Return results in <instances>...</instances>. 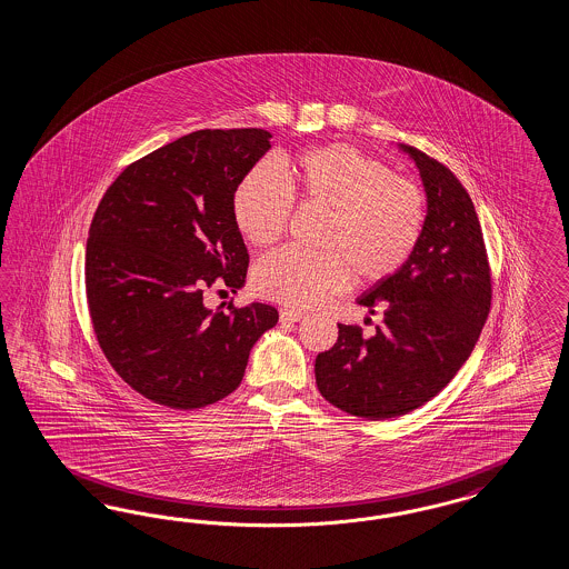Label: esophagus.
<instances>
[{
    "label": "esophagus",
    "mask_w": 569,
    "mask_h": 569,
    "mask_svg": "<svg viewBox=\"0 0 569 569\" xmlns=\"http://www.w3.org/2000/svg\"><path fill=\"white\" fill-rule=\"evenodd\" d=\"M279 317H281L283 323H298L300 319H305V312L302 310L281 309L279 310Z\"/></svg>",
    "instance_id": "1"
}]
</instances>
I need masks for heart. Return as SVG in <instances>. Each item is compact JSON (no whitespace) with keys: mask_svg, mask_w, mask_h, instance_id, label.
Listing matches in <instances>:
<instances>
[{"mask_svg":"<svg viewBox=\"0 0 569 569\" xmlns=\"http://www.w3.org/2000/svg\"><path fill=\"white\" fill-rule=\"evenodd\" d=\"M292 200L323 212L315 238L319 252L281 248L254 267L257 292L292 309L319 305L348 273L359 283L395 276L426 224L423 191L346 143L298 156L288 186L271 162L246 172L231 198L241 236L257 248L271 246L288 229Z\"/></svg>","mask_w":569,"mask_h":569,"instance_id":"1","label":"heart"}]
</instances>
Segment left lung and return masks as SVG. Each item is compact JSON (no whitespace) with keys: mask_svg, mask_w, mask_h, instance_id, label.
Instances as JSON below:
<instances>
[{"mask_svg":"<svg viewBox=\"0 0 569 569\" xmlns=\"http://www.w3.org/2000/svg\"><path fill=\"white\" fill-rule=\"evenodd\" d=\"M411 156L428 198L421 240L405 267L357 298L383 323L371 338L338 323V342L317 355V388L333 407L365 419L411 413L469 359L490 312L492 281L482 227L461 181L421 150Z\"/></svg>","mask_w":569,"mask_h":569,"instance_id":"left-lung-1","label":"left lung"}]
</instances>
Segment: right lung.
<instances>
[{"mask_svg": "<svg viewBox=\"0 0 569 569\" xmlns=\"http://www.w3.org/2000/svg\"><path fill=\"white\" fill-rule=\"evenodd\" d=\"M264 129H202L139 158L89 227L87 302L114 371L141 397L200 409L229 397L279 312L252 302L210 310L212 283L236 293L248 250L231 198L271 148Z\"/></svg>", "mask_w": 569, "mask_h": 569, "instance_id": "1", "label": "right lung"}]
</instances>
